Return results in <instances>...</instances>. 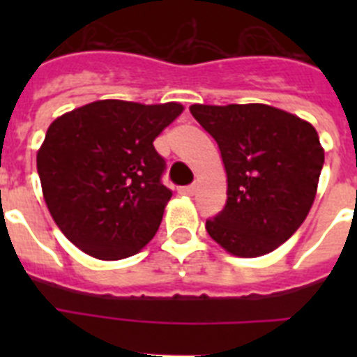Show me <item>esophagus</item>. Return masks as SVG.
Wrapping results in <instances>:
<instances>
[{"label":"esophagus","mask_w":357,"mask_h":357,"mask_svg":"<svg viewBox=\"0 0 357 357\" xmlns=\"http://www.w3.org/2000/svg\"><path fill=\"white\" fill-rule=\"evenodd\" d=\"M178 193L189 195V197H191V195H195V185H184V188L178 189Z\"/></svg>","instance_id":"esophagus-1"}]
</instances>
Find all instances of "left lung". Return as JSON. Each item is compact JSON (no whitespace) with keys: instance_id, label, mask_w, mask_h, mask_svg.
<instances>
[{"instance_id":"left-lung-1","label":"left lung","mask_w":357,"mask_h":357,"mask_svg":"<svg viewBox=\"0 0 357 357\" xmlns=\"http://www.w3.org/2000/svg\"><path fill=\"white\" fill-rule=\"evenodd\" d=\"M218 143L227 173V206L207 220L229 254L259 257L288 241L317 197L324 166L314 127L264 103L189 107Z\"/></svg>"}]
</instances>
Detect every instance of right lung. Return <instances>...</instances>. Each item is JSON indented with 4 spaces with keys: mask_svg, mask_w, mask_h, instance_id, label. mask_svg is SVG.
<instances>
[{
    "mask_svg": "<svg viewBox=\"0 0 357 357\" xmlns=\"http://www.w3.org/2000/svg\"><path fill=\"white\" fill-rule=\"evenodd\" d=\"M182 110L176 102L98 100L50 125L37 172L50 214L75 247L118 261L155 236L172 191L153 141Z\"/></svg>",
    "mask_w": 357,
    "mask_h": 357,
    "instance_id": "right-lung-1",
    "label": "right lung"
}]
</instances>
